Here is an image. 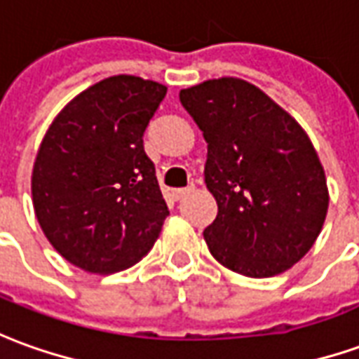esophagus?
Here are the masks:
<instances>
[{
	"label": "esophagus",
	"instance_id": "34e87169",
	"mask_svg": "<svg viewBox=\"0 0 359 359\" xmlns=\"http://www.w3.org/2000/svg\"><path fill=\"white\" fill-rule=\"evenodd\" d=\"M194 190V187H187V188H172L171 190V196L175 198V200H182V198L187 196V194H190Z\"/></svg>",
	"mask_w": 359,
	"mask_h": 359
}]
</instances>
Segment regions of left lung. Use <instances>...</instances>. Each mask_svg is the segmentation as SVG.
<instances>
[{
  "label": "left lung",
  "mask_w": 359,
  "mask_h": 359,
  "mask_svg": "<svg viewBox=\"0 0 359 359\" xmlns=\"http://www.w3.org/2000/svg\"><path fill=\"white\" fill-rule=\"evenodd\" d=\"M208 144L205 187L217 215L204 229L212 257L249 278L282 274L319 237L325 169L309 136L257 85L219 77L179 93Z\"/></svg>",
  "instance_id": "left-lung-1"
}]
</instances>
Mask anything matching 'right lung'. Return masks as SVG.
Returning <instances> with one entry per match:
<instances>
[{
    "mask_svg": "<svg viewBox=\"0 0 359 359\" xmlns=\"http://www.w3.org/2000/svg\"><path fill=\"white\" fill-rule=\"evenodd\" d=\"M167 87L107 77L67 102L32 167V205L50 245L91 274L134 266L169 215L144 132Z\"/></svg>",
    "mask_w": 359,
    "mask_h": 359,
    "instance_id": "add662e5",
    "label": "right lung"
}]
</instances>
